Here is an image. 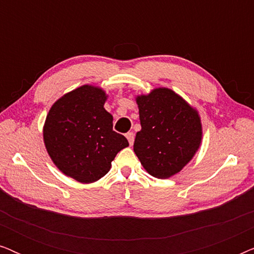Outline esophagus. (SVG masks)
<instances>
[{"label":"esophagus","instance_id":"1","mask_svg":"<svg viewBox=\"0 0 254 254\" xmlns=\"http://www.w3.org/2000/svg\"><path fill=\"white\" fill-rule=\"evenodd\" d=\"M126 137H127L128 142H129V144L133 145V143H134V134L133 133H127Z\"/></svg>","mask_w":254,"mask_h":254}]
</instances>
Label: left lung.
<instances>
[{"mask_svg": "<svg viewBox=\"0 0 254 254\" xmlns=\"http://www.w3.org/2000/svg\"><path fill=\"white\" fill-rule=\"evenodd\" d=\"M141 130L134 152L149 175L168 179L182 171L200 149L202 124L195 107L169 88L135 97Z\"/></svg>", "mask_w": 254, "mask_h": 254, "instance_id": "obj_1", "label": "left lung"}]
</instances>
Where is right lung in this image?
<instances>
[{
  "instance_id": "right-lung-1",
  "label": "right lung",
  "mask_w": 254,
  "mask_h": 254,
  "mask_svg": "<svg viewBox=\"0 0 254 254\" xmlns=\"http://www.w3.org/2000/svg\"><path fill=\"white\" fill-rule=\"evenodd\" d=\"M107 97L100 86H78L60 97L45 120L47 154L64 175L78 183L103 178L118 152L129 145L113 130L112 114L104 109Z\"/></svg>"
}]
</instances>
